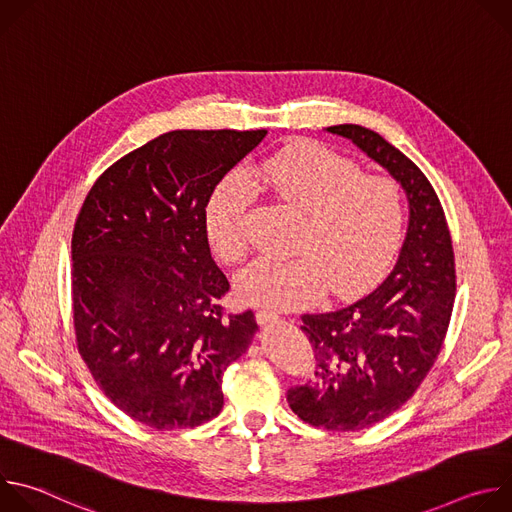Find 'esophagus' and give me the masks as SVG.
<instances>
[{"mask_svg":"<svg viewBox=\"0 0 512 512\" xmlns=\"http://www.w3.org/2000/svg\"><path fill=\"white\" fill-rule=\"evenodd\" d=\"M255 318H257L259 326H267V324H273V322L279 320V316L275 312H269V310H257Z\"/></svg>","mask_w":512,"mask_h":512,"instance_id":"obj_1","label":"esophagus"}]
</instances>
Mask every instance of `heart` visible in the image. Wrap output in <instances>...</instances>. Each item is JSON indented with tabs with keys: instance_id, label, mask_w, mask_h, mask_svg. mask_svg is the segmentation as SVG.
Returning <instances> with one entry per match:
<instances>
[{
	"instance_id": "1",
	"label": "heart",
	"mask_w": 512,
	"mask_h": 512,
	"mask_svg": "<svg viewBox=\"0 0 512 512\" xmlns=\"http://www.w3.org/2000/svg\"><path fill=\"white\" fill-rule=\"evenodd\" d=\"M253 192L304 214L291 257H259L235 279L249 306L294 310L322 298L367 289L391 265L405 233V196L389 176L362 168L320 143H294L231 176L206 204L212 251L239 261L249 247L245 218Z\"/></svg>"
}]
</instances>
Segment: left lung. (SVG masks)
<instances>
[{"instance_id":"1","label":"left lung","mask_w":512,"mask_h":512,"mask_svg":"<svg viewBox=\"0 0 512 512\" xmlns=\"http://www.w3.org/2000/svg\"><path fill=\"white\" fill-rule=\"evenodd\" d=\"M399 182L409 223L387 279L358 302L304 314L314 377L291 387L287 403L302 421L358 431L397 411L421 385L442 350L456 298L454 249L444 208L425 174L377 131L332 125Z\"/></svg>"}]
</instances>
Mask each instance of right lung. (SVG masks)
<instances>
[{"label":"right lung","instance_id":"right-lung-1","mask_svg":"<svg viewBox=\"0 0 512 512\" xmlns=\"http://www.w3.org/2000/svg\"><path fill=\"white\" fill-rule=\"evenodd\" d=\"M267 135L170 131L93 184L72 233V312L83 360L105 395L154 429L196 427L223 409V375L257 332L223 316L206 204Z\"/></svg>","mask_w":512,"mask_h":512}]
</instances>
